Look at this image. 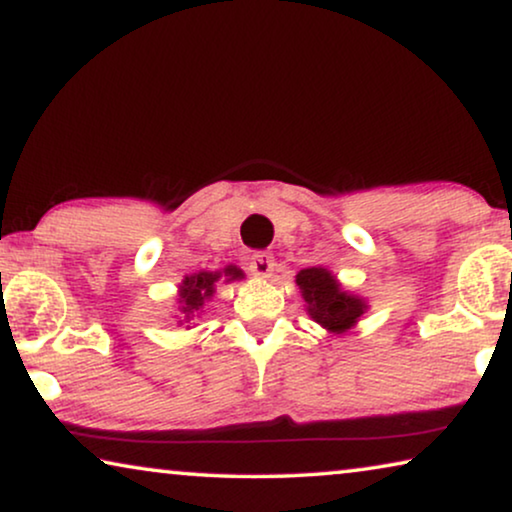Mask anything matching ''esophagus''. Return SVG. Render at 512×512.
<instances>
[{
  "label": "esophagus",
  "mask_w": 512,
  "mask_h": 512,
  "mask_svg": "<svg viewBox=\"0 0 512 512\" xmlns=\"http://www.w3.org/2000/svg\"><path fill=\"white\" fill-rule=\"evenodd\" d=\"M248 269L253 276L259 278H269L273 271V257L269 253H255L253 257L248 259Z\"/></svg>",
  "instance_id": "obj_1"
}]
</instances>
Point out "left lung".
<instances>
[{"label":"left lung","mask_w":512,"mask_h":512,"mask_svg":"<svg viewBox=\"0 0 512 512\" xmlns=\"http://www.w3.org/2000/svg\"><path fill=\"white\" fill-rule=\"evenodd\" d=\"M297 285L306 301V311L311 318L334 334H343L366 311V301L355 294L341 290L336 276L322 266H311L297 273Z\"/></svg>","instance_id":"obj_1"}]
</instances>
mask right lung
Returning a JSON list of instances; mask_svg holds the SVG:
<instances>
[{"instance_id": "obj_1", "label": "right lung", "mask_w": 512, "mask_h": 512, "mask_svg": "<svg viewBox=\"0 0 512 512\" xmlns=\"http://www.w3.org/2000/svg\"><path fill=\"white\" fill-rule=\"evenodd\" d=\"M220 278H225V283L241 280L243 271L239 266L229 264L222 271H199L192 273V276H185L183 283L178 285V313H181V322H190L204 308L206 301L213 297L215 283Z\"/></svg>"}]
</instances>
